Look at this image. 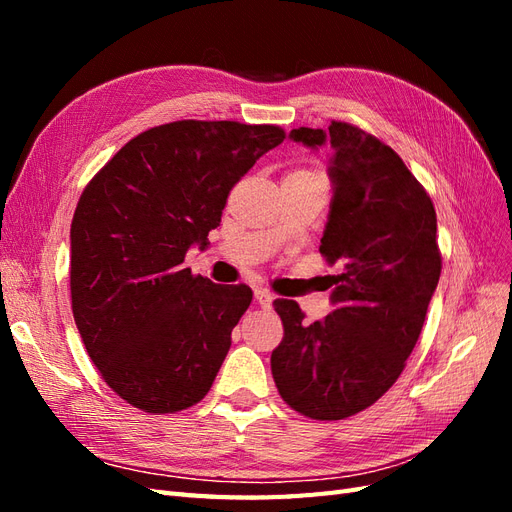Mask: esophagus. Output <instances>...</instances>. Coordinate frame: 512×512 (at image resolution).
Returning a JSON list of instances; mask_svg holds the SVG:
<instances>
[{
	"label": "esophagus",
	"mask_w": 512,
	"mask_h": 512,
	"mask_svg": "<svg viewBox=\"0 0 512 512\" xmlns=\"http://www.w3.org/2000/svg\"><path fill=\"white\" fill-rule=\"evenodd\" d=\"M254 299H256V303L262 309H271V305H273V294L269 290H265V288L254 290Z\"/></svg>",
	"instance_id": "esophagus-1"
}]
</instances>
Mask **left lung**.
Returning <instances> with one entry per match:
<instances>
[{
	"label": "left lung",
	"instance_id": "8db88e82",
	"mask_svg": "<svg viewBox=\"0 0 512 512\" xmlns=\"http://www.w3.org/2000/svg\"><path fill=\"white\" fill-rule=\"evenodd\" d=\"M288 138L333 149L320 254L339 260L344 273L333 280L327 318L305 324L294 301L273 303L284 339L271 371L292 410L339 421L376 404L416 346L442 269L436 209L404 160L350 123L299 128Z\"/></svg>",
	"mask_w": 512,
	"mask_h": 512
}]
</instances>
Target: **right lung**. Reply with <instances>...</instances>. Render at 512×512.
<instances>
[{
  "label": "right lung",
  "mask_w": 512,
  "mask_h": 512,
  "mask_svg": "<svg viewBox=\"0 0 512 512\" xmlns=\"http://www.w3.org/2000/svg\"><path fill=\"white\" fill-rule=\"evenodd\" d=\"M277 126L173 121L123 145L89 181L70 228L72 314L104 382L153 414L198 404L252 290L183 269L228 192L284 141Z\"/></svg>",
  "instance_id": "add662e5"
}]
</instances>
